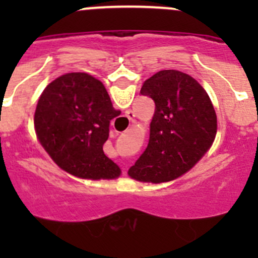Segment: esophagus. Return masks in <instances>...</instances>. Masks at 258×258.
I'll return each instance as SVG.
<instances>
[{
	"mask_svg": "<svg viewBox=\"0 0 258 258\" xmlns=\"http://www.w3.org/2000/svg\"><path fill=\"white\" fill-rule=\"evenodd\" d=\"M126 117L129 118L131 121H133V120H134V113L132 112V111H127V112H126Z\"/></svg>",
	"mask_w": 258,
	"mask_h": 258,
	"instance_id": "1",
	"label": "esophagus"
}]
</instances>
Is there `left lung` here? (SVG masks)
<instances>
[{"instance_id":"1","label":"left lung","mask_w":258,"mask_h":258,"mask_svg":"<svg viewBox=\"0 0 258 258\" xmlns=\"http://www.w3.org/2000/svg\"><path fill=\"white\" fill-rule=\"evenodd\" d=\"M141 94L155 102L149 145L129 169L141 182L173 181L211 149L217 116L202 85L181 71L164 70L147 79Z\"/></svg>"}]
</instances>
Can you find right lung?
Returning <instances> with one entry per match:
<instances>
[{
	"label": "right lung",
	"mask_w": 258,
	"mask_h": 258,
	"mask_svg": "<svg viewBox=\"0 0 258 258\" xmlns=\"http://www.w3.org/2000/svg\"><path fill=\"white\" fill-rule=\"evenodd\" d=\"M120 115L103 84L83 72L55 79L35 112L38 141L61 169L79 178L113 179L121 170L104 155L109 122Z\"/></svg>",
	"instance_id": "obj_1"
}]
</instances>
